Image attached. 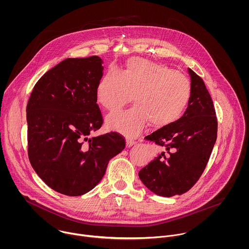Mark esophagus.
Instances as JSON below:
<instances>
[{"instance_id": "34e87169", "label": "esophagus", "mask_w": 249, "mask_h": 249, "mask_svg": "<svg viewBox=\"0 0 249 249\" xmlns=\"http://www.w3.org/2000/svg\"><path fill=\"white\" fill-rule=\"evenodd\" d=\"M136 143V141H134L133 139H130V138H127L126 139V146L129 147V146H132L133 144Z\"/></svg>"}]
</instances>
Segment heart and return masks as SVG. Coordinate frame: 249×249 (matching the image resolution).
<instances>
[{"mask_svg": "<svg viewBox=\"0 0 249 249\" xmlns=\"http://www.w3.org/2000/svg\"><path fill=\"white\" fill-rule=\"evenodd\" d=\"M135 107L109 115L107 127L134 137L146 124L161 128L176 122L188 107L192 83L187 75L148 59L130 58L120 72L109 69L97 87L99 103L116 111L131 99Z\"/></svg>", "mask_w": 249, "mask_h": 249, "instance_id": "b5f03b06", "label": "heart"}]
</instances>
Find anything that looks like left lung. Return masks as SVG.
Masks as SVG:
<instances>
[{"mask_svg":"<svg viewBox=\"0 0 249 249\" xmlns=\"http://www.w3.org/2000/svg\"><path fill=\"white\" fill-rule=\"evenodd\" d=\"M192 96L183 116L145 137L165 148L139 172L143 185L166 197L188 192L201 177L217 134L213 101L203 79L191 69Z\"/></svg>","mask_w":249,"mask_h":249,"instance_id":"1","label":"left lung"}]
</instances>
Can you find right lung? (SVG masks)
Returning <instances> with one entry per match:
<instances>
[{
    "label": "right lung",
    "instance_id": "obj_1",
    "mask_svg": "<svg viewBox=\"0 0 249 249\" xmlns=\"http://www.w3.org/2000/svg\"><path fill=\"white\" fill-rule=\"evenodd\" d=\"M103 60L66 58L36 82L27 106L28 154L55 192L78 196L104 178L108 162L125 146L118 132L88 138L104 120L97 104Z\"/></svg>",
    "mask_w": 249,
    "mask_h": 249
}]
</instances>
